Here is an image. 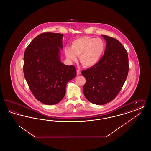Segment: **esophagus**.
<instances>
[{
    "mask_svg": "<svg viewBox=\"0 0 151 151\" xmlns=\"http://www.w3.org/2000/svg\"><path fill=\"white\" fill-rule=\"evenodd\" d=\"M76 73H77V75H79L81 74V72H80V71L79 70H76Z\"/></svg>",
    "mask_w": 151,
    "mask_h": 151,
    "instance_id": "34e87169",
    "label": "esophagus"
}]
</instances>
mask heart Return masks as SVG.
<instances>
[{"instance_id": "heart-1", "label": "heart", "mask_w": 151, "mask_h": 151, "mask_svg": "<svg viewBox=\"0 0 151 151\" xmlns=\"http://www.w3.org/2000/svg\"><path fill=\"white\" fill-rule=\"evenodd\" d=\"M106 49V43L100 38L81 37L74 40L71 48L65 49V54L69 60H79L84 67L89 68L97 65L103 57Z\"/></svg>"}]
</instances>
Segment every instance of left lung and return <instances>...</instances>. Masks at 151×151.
<instances>
[{"mask_svg": "<svg viewBox=\"0 0 151 151\" xmlns=\"http://www.w3.org/2000/svg\"><path fill=\"white\" fill-rule=\"evenodd\" d=\"M106 42L104 54L93 67L81 71L86 79L83 93L92 104L102 105L114 100L122 89L129 66L127 51L114 38L102 35Z\"/></svg>", "mask_w": 151, "mask_h": 151, "instance_id": "obj_1", "label": "left lung"}]
</instances>
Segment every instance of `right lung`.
<instances>
[{"label":"right lung","instance_id":"1","mask_svg":"<svg viewBox=\"0 0 151 151\" xmlns=\"http://www.w3.org/2000/svg\"><path fill=\"white\" fill-rule=\"evenodd\" d=\"M63 36L56 33L40 34L24 53L23 71L30 90L37 100L48 105L63 99L67 83L76 76L74 65L61 62Z\"/></svg>","mask_w":151,"mask_h":151}]
</instances>
